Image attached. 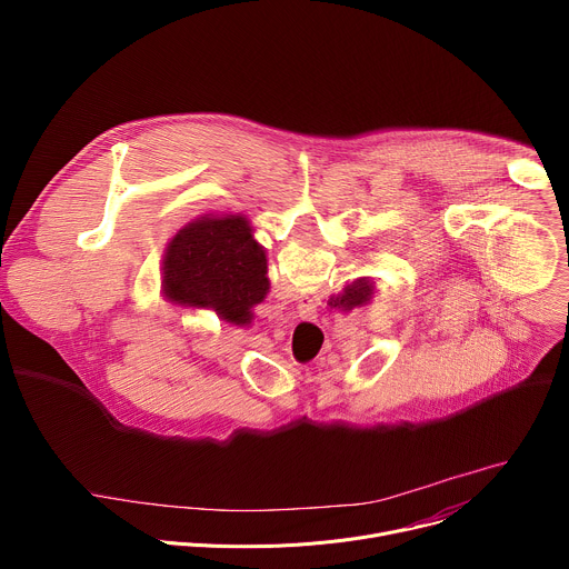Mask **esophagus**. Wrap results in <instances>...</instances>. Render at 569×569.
<instances>
[{
    "mask_svg": "<svg viewBox=\"0 0 569 569\" xmlns=\"http://www.w3.org/2000/svg\"><path fill=\"white\" fill-rule=\"evenodd\" d=\"M297 317H301V319H315V317H317V310H315L312 303H306L303 299H299V303H297Z\"/></svg>",
    "mask_w": 569,
    "mask_h": 569,
    "instance_id": "obj_1",
    "label": "esophagus"
}]
</instances>
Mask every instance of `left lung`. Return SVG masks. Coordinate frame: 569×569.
Listing matches in <instances>:
<instances>
[{
	"mask_svg": "<svg viewBox=\"0 0 569 569\" xmlns=\"http://www.w3.org/2000/svg\"><path fill=\"white\" fill-rule=\"evenodd\" d=\"M161 274L169 301L211 308L236 327H248L270 292L266 250L240 213H204L184 224L169 242Z\"/></svg>",
	"mask_w": 569,
	"mask_h": 569,
	"instance_id": "obj_1",
	"label": "left lung"
}]
</instances>
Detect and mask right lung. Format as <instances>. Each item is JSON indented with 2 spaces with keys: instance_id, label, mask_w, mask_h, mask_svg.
Returning <instances> with one entry per match:
<instances>
[{
  "instance_id": "add662e5",
  "label": "right lung",
  "mask_w": 569,
  "mask_h": 569,
  "mask_svg": "<svg viewBox=\"0 0 569 569\" xmlns=\"http://www.w3.org/2000/svg\"><path fill=\"white\" fill-rule=\"evenodd\" d=\"M373 297V281L369 277H362V279H356L351 286H347L342 290V295H333L329 299L331 308H342V310H353L358 306H365L369 303Z\"/></svg>"
}]
</instances>
